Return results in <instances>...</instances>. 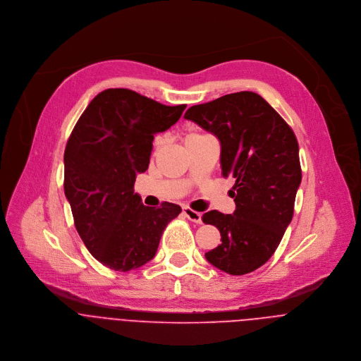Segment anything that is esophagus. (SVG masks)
Masks as SVG:
<instances>
[{
    "label": "esophagus",
    "mask_w": 361,
    "mask_h": 361,
    "mask_svg": "<svg viewBox=\"0 0 361 361\" xmlns=\"http://www.w3.org/2000/svg\"><path fill=\"white\" fill-rule=\"evenodd\" d=\"M183 214H185L190 221L202 223V213H199V212H196V210H192L190 207H183Z\"/></svg>",
    "instance_id": "34e87169"
}]
</instances>
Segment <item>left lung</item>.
Returning a JSON list of instances; mask_svg holds the SVG:
<instances>
[{"mask_svg": "<svg viewBox=\"0 0 361 361\" xmlns=\"http://www.w3.org/2000/svg\"><path fill=\"white\" fill-rule=\"evenodd\" d=\"M185 118L219 138L221 175L235 179L230 190L235 212L210 210L202 217L221 235V244L204 257L230 275L252 272L272 257L293 216L302 179L296 137L286 121L252 92L192 106Z\"/></svg>", "mask_w": 361, "mask_h": 361, "instance_id": "obj_1", "label": "left lung"}]
</instances>
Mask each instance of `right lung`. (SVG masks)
Here are the masks:
<instances>
[{"instance_id":"1","label":"right lung","mask_w":361,"mask_h":361,"mask_svg":"<svg viewBox=\"0 0 361 361\" xmlns=\"http://www.w3.org/2000/svg\"><path fill=\"white\" fill-rule=\"evenodd\" d=\"M186 104L165 106L128 89L99 93L78 120L65 148V195L75 227L103 265L127 272L155 257L180 206H144L134 193L148 169L154 134L173 126Z\"/></svg>"}]
</instances>
